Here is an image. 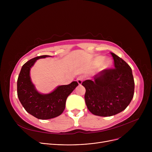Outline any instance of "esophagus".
<instances>
[{"mask_svg": "<svg viewBox=\"0 0 152 152\" xmlns=\"http://www.w3.org/2000/svg\"><path fill=\"white\" fill-rule=\"evenodd\" d=\"M84 80V76H79L77 78V82L78 83V84L79 85H81L83 81Z\"/></svg>", "mask_w": 152, "mask_h": 152, "instance_id": "obj_1", "label": "esophagus"}]
</instances>
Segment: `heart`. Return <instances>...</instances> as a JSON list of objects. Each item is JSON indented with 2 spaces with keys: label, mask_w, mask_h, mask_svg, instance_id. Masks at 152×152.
Returning <instances> with one entry per match:
<instances>
[{
  "label": "heart",
  "mask_w": 152,
  "mask_h": 152,
  "mask_svg": "<svg viewBox=\"0 0 152 152\" xmlns=\"http://www.w3.org/2000/svg\"><path fill=\"white\" fill-rule=\"evenodd\" d=\"M103 60V57H102V56H99V57H97L96 58H95V64H96L97 65H99L102 63ZM110 63H111L110 60H108V59H107V60H104V61H103L102 65H103V66L104 67V68H107V67H108L110 65Z\"/></svg>",
  "instance_id": "1"
}]
</instances>
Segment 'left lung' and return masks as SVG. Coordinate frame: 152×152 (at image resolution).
Segmentation results:
<instances>
[{
	"mask_svg": "<svg viewBox=\"0 0 152 152\" xmlns=\"http://www.w3.org/2000/svg\"><path fill=\"white\" fill-rule=\"evenodd\" d=\"M114 68L103 69L90 79L83 82L87 108L95 115L111 116L124 110L129 105L134 92L131 68L114 53Z\"/></svg>",
	"mask_w": 152,
	"mask_h": 152,
	"instance_id": "left-lung-1",
	"label": "left lung"
}]
</instances>
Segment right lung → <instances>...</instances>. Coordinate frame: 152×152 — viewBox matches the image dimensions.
Wrapping results in <instances>:
<instances>
[{
	"instance_id": "add662e5",
	"label": "right lung",
	"mask_w": 152,
	"mask_h": 152,
	"mask_svg": "<svg viewBox=\"0 0 152 152\" xmlns=\"http://www.w3.org/2000/svg\"><path fill=\"white\" fill-rule=\"evenodd\" d=\"M49 55L32 58L23 65L17 80V94L21 105L28 113L40 119H48L60 115L65 108L68 95L78 86L76 81L59 86L53 92L42 94L37 91L31 82L30 69L37 60Z\"/></svg>"
}]
</instances>
